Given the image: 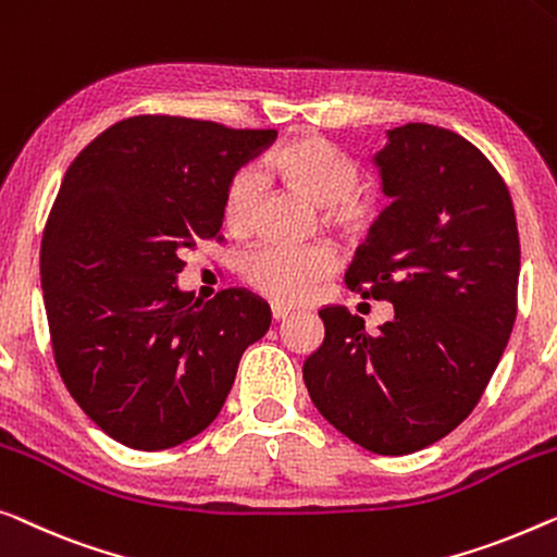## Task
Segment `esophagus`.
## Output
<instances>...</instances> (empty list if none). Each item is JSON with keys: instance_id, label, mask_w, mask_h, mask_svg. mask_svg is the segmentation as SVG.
<instances>
[{"instance_id": "obj_1", "label": "esophagus", "mask_w": 557, "mask_h": 557, "mask_svg": "<svg viewBox=\"0 0 557 557\" xmlns=\"http://www.w3.org/2000/svg\"><path fill=\"white\" fill-rule=\"evenodd\" d=\"M294 309L292 306H284V304H271V317L273 321H284L286 317H292Z\"/></svg>"}]
</instances>
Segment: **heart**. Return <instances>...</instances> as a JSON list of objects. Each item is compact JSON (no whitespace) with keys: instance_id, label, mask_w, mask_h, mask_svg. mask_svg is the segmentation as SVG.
I'll use <instances>...</instances> for the list:
<instances>
[{"instance_id":"b5f03b06","label":"heart","mask_w":557,"mask_h":557,"mask_svg":"<svg viewBox=\"0 0 557 557\" xmlns=\"http://www.w3.org/2000/svg\"><path fill=\"white\" fill-rule=\"evenodd\" d=\"M269 173L288 188L319 206V219L326 228L344 236H361L376 221V203L359 190V163L336 143L321 135H296L269 158ZM259 178L244 168L228 181L221 200L225 228L233 236H246L259 211ZM336 265L329 246H261L244 259V278L256 292L278 304H296L317 292L319 281Z\"/></svg>"}]
</instances>
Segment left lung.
Instances as JSON below:
<instances>
[{"instance_id": "1", "label": "left lung", "mask_w": 557, "mask_h": 557, "mask_svg": "<svg viewBox=\"0 0 557 557\" xmlns=\"http://www.w3.org/2000/svg\"><path fill=\"white\" fill-rule=\"evenodd\" d=\"M392 198L346 271L394 319L324 306V344L304 361L329 424L376 455L430 447L465 422L518 317L520 238L495 165L462 135L426 123L386 131L374 156Z\"/></svg>"}]
</instances>
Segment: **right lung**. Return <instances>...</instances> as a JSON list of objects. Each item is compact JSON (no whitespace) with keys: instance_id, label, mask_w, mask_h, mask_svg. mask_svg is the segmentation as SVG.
<instances>
[{"instance_id":"add662e5","label":"right lung","mask_w":557,"mask_h":557,"mask_svg":"<svg viewBox=\"0 0 557 557\" xmlns=\"http://www.w3.org/2000/svg\"><path fill=\"white\" fill-rule=\"evenodd\" d=\"M276 131L138 115L100 133L64 173L39 276L72 399L125 447L168 449L219 417L238 361L269 332L246 288L181 292L183 253L219 236L221 200Z\"/></svg>"}]
</instances>
